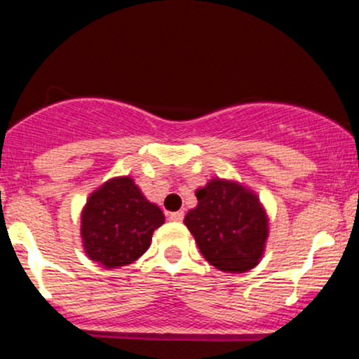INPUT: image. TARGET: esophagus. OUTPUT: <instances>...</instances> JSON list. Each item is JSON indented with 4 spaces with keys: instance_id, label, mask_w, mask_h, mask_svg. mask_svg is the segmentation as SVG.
I'll list each match as a JSON object with an SVG mask.
<instances>
[{
    "instance_id": "34e87169",
    "label": "esophagus",
    "mask_w": 359,
    "mask_h": 359,
    "mask_svg": "<svg viewBox=\"0 0 359 359\" xmlns=\"http://www.w3.org/2000/svg\"><path fill=\"white\" fill-rule=\"evenodd\" d=\"M168 219L174 221V222H180L184 219V212L182 211H177V212H170L168 214Z\"/></svg>"
}]
</instances>
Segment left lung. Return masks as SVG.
Here are the masks:
<instances>
[{
	"label": "left lung",
	"mask_w": 359,
	"mask_h": 359,
	"mask_svg": "<svg viewBox=\"0 0 359 359\" xmlns=\"http://www.w3.org/2000/svg\"><path fill=\"white\" fill-rule=\"evenodd\" d=\"M197 205L184 217L203 257L226 273L258 265L269 240V214L258 194L238 180L214 177L196 191Z\"/></svg>",
	"instance_id": "8db88e82"
}]
</instances>
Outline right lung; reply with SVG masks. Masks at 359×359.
Listing matches in <instances>:
<instances>
[{
  "label": "right lung",
  "mask_w": 359,
  "mask_h": 359,
  "mask_svg": "<svg viewBox=\"0 0 359 359\" xmlns=\"http://www.w3.org/2000/svg\"><path fill=\"white\" fill-rule=\"evenodd\" d=\"M165 222L130 175L113 177L90 192L81 212L84 253L102 269H119L148 250L156 228Z\"/></svg>",
  "instance_id": "add662e5"
}]
</instances>
